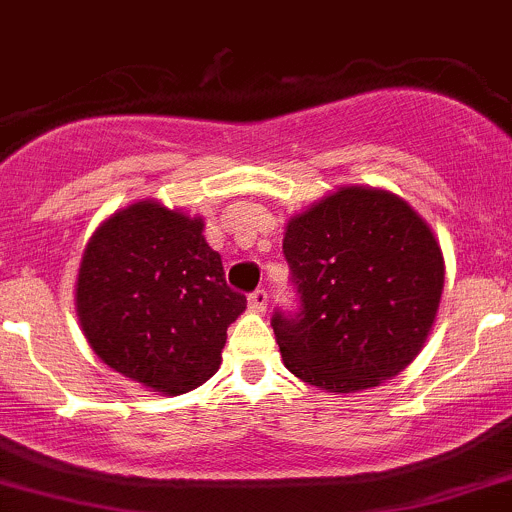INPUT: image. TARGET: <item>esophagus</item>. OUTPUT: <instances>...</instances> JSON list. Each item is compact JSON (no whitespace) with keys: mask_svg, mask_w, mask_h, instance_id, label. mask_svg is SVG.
<instances>
[{"mask_svg":"<svg viewBox=\"0 0 512 512\" xmlns=\"http://www.w3.org/2000/svg\"><path fill=\"white\" fill-rule=\"evenodd\" d=\"M267 302H270V294H267V289L257 287L255 292L250 294V309H252V312H265Z\"/></svg>","mask_w":512,"mask_h":512,"instance_id":"34e87169","label":"esophagus"}]
</instances>
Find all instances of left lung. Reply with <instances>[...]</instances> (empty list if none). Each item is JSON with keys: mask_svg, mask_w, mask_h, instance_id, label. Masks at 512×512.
<instances>
[{"mask_svg": "<svg viewBox=\"0 0 512 512\" xmlns=\"http://www.w3.org/2000/svg\"><path fill=\"white\" fill-rule=\"evenodd\" d=\"M282 252L299 307L275 309L272 329L294 376L352 394L421 352L441 302L443 255L406 200L337 190L289 220Z\"/></svg>", "mask_w": 512, "mask_h": 512, "instance_id": "left-lung-1", "label": "left lung"}]
</instances>
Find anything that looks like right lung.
I'll return each mask as SVG.
<instances>
[{
	"label": "right lung",
	"instance_id": "1",
	"mask_svg": "<svg viewBox=\"0 0 512 512\" xmlns=\"http://www.w3.org/2000/svg\"><path fill=\"white\" fill-rule=\"evenodd\" d=\"M76 307L103 364L148 389L185 394L218 371L227 327L247 299L227 287L203 220L143 200L94 232Z\"/></svg>",
	"mask_w": 512,
	"mask_h": 512
}]
</instances>
